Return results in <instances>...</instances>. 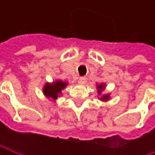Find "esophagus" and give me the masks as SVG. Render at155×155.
<instances>
[{
    "label": "esophagus",
    "instance_id": "34e87169",
    "mask_svg": "<svg viewBox=\"0 0 155 155\" xmlns=\"http://www.w3.org/2000/svg\"><path fill=\"white\" fill-rule=\"evenodd\" d=\"M86 81H87V79L85 77H80L79 80H78V83L81 84V85H83Z\"/></svg>",
    "mask_w": 155,
    "mask_h": 155
}]
</instances>
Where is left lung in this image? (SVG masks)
Listing matches in <instances>:
<instances>
[{
	"label": "left lung",
	"mask_w": 155,
	"mask_h": 155,
	"mask_svg": "<svg viewBox=\"0 0 155 155\" xmlns=\"http://www.w3.org/2000/svg\"><path fill=\"white\" fill-rule=\"evenodd\" d=\"M97 86V92H98V95L101 96L99 98L100 101H108L110 99V96H109V93L107 94H101L102 91H104L105 88H106V84L104 82H101V83H97L96 84Z\"/></svg>",
	"instance_id": "left-lung-1"
}]
</instances>
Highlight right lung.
Listing matches in <instances>:
<instances>
[{"label": "right lung", "instance_id": "obj_1", "mask_svg": "<svg viewBox=\"0 0 155 155\" xmlns=\"http://www.w3.org/2000/svg\"><path fill=\"white\" fill-rule=\"evenodd\" d=\"M68 85L67 81L62 80H55L53 82H47L43 87V93L51 101H55V100L62 96V91Z\"/></svg>", "mask_w": 155, "mask_h": 155}]
</instances>
